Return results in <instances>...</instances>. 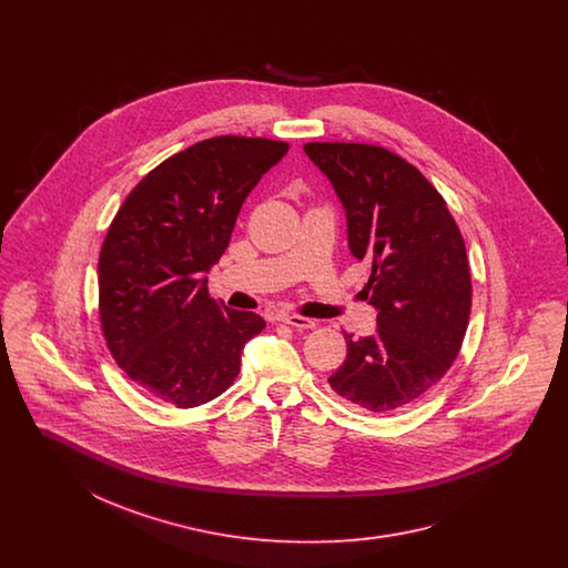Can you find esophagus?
<instances>
[{
  "instance_id": "obj_1",
  "label": "esophagus",
  "mask_w": 568,
  "mask_h": 568,
  "mask_svg": "<svg viewBox=\"0 0 568 568\" xmlns=\"http://www.w3.org/2000/svg\"><path fill=\"white\" fill-rule=\"evenodd\" d=\"M281 322L287 325H294V327H302V329H311V327L317 325L315 320H308V317H302V315H283Z\"/></svg>"
}]
</instances>
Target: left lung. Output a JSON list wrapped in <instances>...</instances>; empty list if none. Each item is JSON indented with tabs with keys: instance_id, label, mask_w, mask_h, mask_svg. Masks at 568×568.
I'll return each mask as SVG.
<instances>
[{
	"instance_id": "obj_1",
	"label": "left lung",
	"mask_w": 568,
	"mask_h": 568,
	"mask_svg": "<svg viewBox=\"0 0 568 568\" xmlns=\"http://www.w3.org/2000/svg\"><path fill=\"white\" fill-rule=\"evenodd\" d=\"M306 155L338 193L349 248L366 260L377 306L373 336L345 332L347 359L327 378L373 413L415 403L456 362L473 281L458 223L433 183L398 153L362 142H308Z\"/></svg>"
}]
</instances>
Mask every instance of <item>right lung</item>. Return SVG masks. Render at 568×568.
I'll return each mask as SVG.
<instances>
[{
    "label": "right lung",
    "mask_w": 568,
    "mask_h": 568,
    "mask_svg": "<svg viewBox=\"0 0 568 568\" xmlns=\"http://www.w3.org/2000/svg\"><path fill=\"white\" fill-rule=\"evenodd\" d=\"M287 142L215 135L153 168L121 204L100 251V324L144 392L176 408L211 403L266 324L215 302L202 272L230 244L244 197Z\"/></svg>",
    "instance_id": "obj_1"
}]
</instances>
